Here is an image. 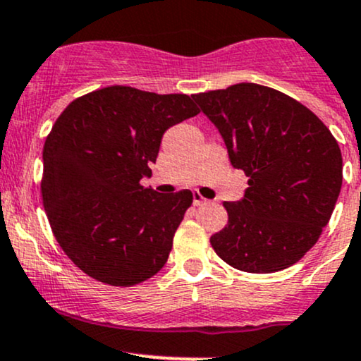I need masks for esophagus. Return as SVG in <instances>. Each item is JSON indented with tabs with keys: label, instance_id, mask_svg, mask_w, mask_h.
Masks as SVG:
<instances>
[{
	"label": "esophagus",
	"instance_id": "esophagus-1",
	"mask_svg": "<svg viewBox=\"0 0 361 361\" xmlns=\"http://www.w3.org/2000/svg\"><path fill=\"white\" fill-rule=\"evenodd\" d=\"M205 202H207V199H204V197H202L199 192L193 193V205H197V207H199V205L205 204Z\"/></svg>",
	"mask_w": 361,
	"mask_h": 361
}]
</instances>
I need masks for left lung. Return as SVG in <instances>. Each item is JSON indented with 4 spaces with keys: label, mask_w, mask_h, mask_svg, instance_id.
Instances as JSON below:
<instances>
[{
    "label": "left lung",
    "mask_w": 361,
    "mask_h": 361,
    "mask_svg": "<svg viewBox=\"0 0 361 361\" xmlns=\"http://www.w3.org/2000/svg\"><path fill=\"white\" fill-rule=\"evenodd\" d=\"M223 137L248 188L224 202L228 224L211 236L238 271L269 274L296 264L319 240L343 185L338 142L302 102L259 84L193 94Z\"/></svg>",
    "instance_id": "1"
}]
</instances>
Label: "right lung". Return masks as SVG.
<instances>
[{
    "mask_svg": "<svg viewBox=\"0 0 361 361\" xmlns=\"http://www.w3.org/2000/svg\"><path fill=\"white\" fill-rule=\"evenodd\" d=\"M199 113L187 94L113 85L59 114L42 150V204L59 247L87 276L133 286L164 267L193 195L140 180L166 130Z\"/></svg>",
    "mask_w": 361,
    "mask_h": 361,
    "instance_id": "1",
    "label": "right lung"
}]
</instances>
